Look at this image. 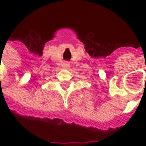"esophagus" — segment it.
Masks as SVG:
<instances>
[{
  "label": "esophagus",
  "mask_w": 146,
  "mask_h": 146,
  "mask_svg": "<svg viewBox=\"0 0 146 146\" xmlns=\"http://www.w3.org/2000/svg\"><path fill=\"white\" fill-rule=\"evenodd\" d=\"M70 64H69L68 62H64V64H63V66H64V67H70Z\"/></svg>",
  "instance_id": "obj_1"
}]
</instances>
